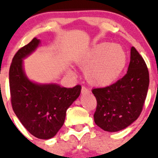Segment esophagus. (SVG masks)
Listing matches in <instances>:
<instances>
[{
	"mask_svg": "<svg viewBox=\"0 0 158 158\" xmlns=\"http://www.w3.org/2000/svg\"><path fill=\"white\" fill-rule=\"evenodd\" d=\"M90 91L88 88H87L85 86H82V94H85V93H89Z\"/></svg>",
	"mask_w": 158,
	"mask_h": 158,
	"instance_id": "esophagus-1",
	"label": "esophagus"
}]
</instances>
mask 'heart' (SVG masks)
Masks as SVG:
<instances>
[{
    "label": "heart",
    "instance_id": "1",
    "mask_svg": "<svg viewBox=\"0 0 158 158\" xmlns=\"http://www.w3.org/2000/svg\"><path fill=\"white\" fill-rule=\"evenodd\" d=\"M125 52L118 45L109 43L97 44L78 61L85 71L87 81L91 85L106 86L113 83L126 66Z\"/></svg>",
    "mask_w": 158,
    "mask_h": 158
}]
</instances>
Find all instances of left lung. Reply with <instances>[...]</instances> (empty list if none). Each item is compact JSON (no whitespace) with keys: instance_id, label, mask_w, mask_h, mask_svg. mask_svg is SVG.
<instances>
[{"instance_id":"obj_1","label":"left lung","mask_w":158,"mask_h":158,"mask_svg":"<svg viewBox=\"0 0 158 158\" xmlns=\"http://www.w3.org/2000/svg\"><path fill=\"white\" fill-rule=\"evenodd\" d=\"M148 85L146 64L132 46L125 76L110 86L92 90L97 99L95 124L108 132H117L131 125L143 110Z\"/></svg>"}]
</instances>
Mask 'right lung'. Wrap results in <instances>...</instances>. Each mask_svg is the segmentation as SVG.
Here are the masks:
<instances>
[{
    "mask_svg": "<svg viewBox=\"0 0 158 158\" xmlns=\"http://www.w3.org/2000/svg\"><path fill=\"white\" fill-rule=\"evenodd\" d=\"M40 43V40L34 38L13 57L9 72L10 96L13 110L22 125L35 137L48 139L63 126L67 110L79 98L82 87L38 84L27 77L23 59L35 51Z\"/></svg>",
    "mask_w": 158,
    "mask_h": 158,
    "instance_id": "right-lung-1",
    "label": "right lung"
}]
</instances>
